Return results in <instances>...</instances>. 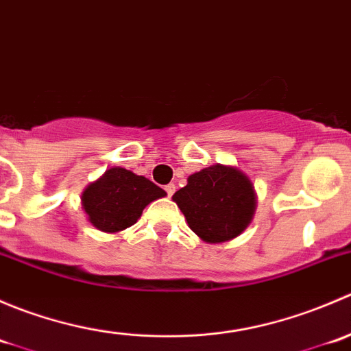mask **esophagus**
<instances>
[{
    "label": "esophagus",
    "mask_w": 351,
    "mask_h": 351,
    "mask_svg": "<svg viewBox=\"0 0 351 351\" xmlns=\"http://www.w3.org/2000/svg\"><path fill=\"white\" fill-rule=\"evenodd\" d=\"M165 190H166V193H168V195L171 197L173 193H175V185H173V183H169V185L165 186Z\"/></svg>",
    "instance_id": "1"
}]
</instances>
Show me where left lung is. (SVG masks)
<instances>
[{
    "instance_id": "8db88e82",
    "label": "left lung",
    "mask_w": 351,
    "mask_h": 351,
    "mask_svg": "<svg viewBox=\"0 0 351 351\" xmlns=\"http://www.w3.org/2000/svg\"><path fill=\"white\" fill-rule=\"evenodd\" d=\"M173 200L190 229L207 243H224L241 234L253 217L256 204L247 176L222 165L193 173L189 185L180 189Z\"/></svg>"
}]
</instances>
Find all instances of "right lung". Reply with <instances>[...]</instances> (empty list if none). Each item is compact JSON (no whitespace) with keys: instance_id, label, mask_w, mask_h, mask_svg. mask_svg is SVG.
<instances>
[{"instance_id":"1","label":"right lung","mask_w":351,"mask_h":351,"mask_svg":"<svg viewBox=\"0 0 351 351\" xmlns=\"http://www.w3.org/2000/svg\"><path fill=\"white\" fill-rule=\"evenodd\" d=\"M166 192L125 168H110L83 192V208L91 224L105 232H119L136 224L144 207Z\"/></svg>"}]
</instances>
